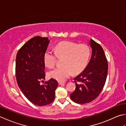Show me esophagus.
<instances>
[{"label":"esophagus","instance_id":"obj_1","mask_svg":"<svg viewBox=\"0 0 126 126\" xmlns=\"http://www.w3.org/2000/svg\"><path fill=\"white\" fill-rule=\"evenodd\" d=\"M64 83H63L62 82H61V81H58L59 85H63Z\"/></svg>","mask_w":126,"mask_h":126}]
</instances>
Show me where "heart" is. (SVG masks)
Returning <instances> with one entry per match:
<instances>
[{"mask_svg":"<svg viewBox=\"0 0 126 126\" xmlns=\"http://www.w3.org/2000/svg\"><path fill=\"white\" fill-rule=\"evenodd\" d=\"M54 52L47 50L44 55L45 65L52 68L55 65L57 59H61V64L48 73L50 78L58 81H64L71 76L72 73L77 74L86 67L90 57L89 47L84 44L64 41L55 47Z\"/></svg>","mask_w":126,"mask_h":126,"instance_id":"b5f03b06","label":"heart"}]
</instances>
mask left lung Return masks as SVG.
<instances>
[{
	"label": "left lung",
	"instance_id": "1",
	"mask_svg": "<svg viewBox=\"0 0 126 126\" xmlns=\"http://www.w3.org/2000/svg\"><path fill=\"white\" fill-rule=\"evenodd\" d=\"M92 54L84 70L74 78L76 89L70 98L79 104L89 103L97 97L105 84L108 74V62L101 45L90 39Z\"/></svg>",
	"mask_w": 126,
	"mask_h": 126
}]
</instances>
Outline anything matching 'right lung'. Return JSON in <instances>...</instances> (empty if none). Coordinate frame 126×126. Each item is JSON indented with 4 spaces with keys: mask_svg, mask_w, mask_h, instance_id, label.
<instances>
[{
    "mask_svg": "<svg viewBox=\"0 0 126 126\" xmlns=\"http://www.w3.org/2000/svg\"><path fill=\"white\" fill-rule=\"evenodd\" d=\"M50 41L47 37L36 36L30 39L18 50L16 59V76L19 87L31 103L38 106L51 103L55 97L58 82L45 79L44 55Z\"/></svg>",
    "mask_w": 126,
    "mask_h": 126,
    "instance_id": "obj_1",
    "label": "right lung"
}]
</instances>
